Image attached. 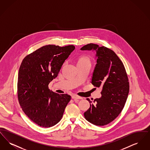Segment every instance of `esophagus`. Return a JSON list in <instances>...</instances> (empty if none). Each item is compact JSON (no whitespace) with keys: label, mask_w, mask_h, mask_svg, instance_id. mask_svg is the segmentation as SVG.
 <instances>
[{"label":"esophagus","mask_w":150,"mask_h":150,"mask_svg":"<svg viewBox=\"0 0 150 150\" xmlns=\"http://www.w3.org/2000/svg\"><path fill=\"white\" fill-rule=\"evenodd\" d=\"M72 99H76V100H77V99H83L82 97L79 96L78 95H76V94H73V95L72 96Z\"/></svg>","instance_id":"34e87169"}]
</instances>
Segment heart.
Listing matches in <instances>:
<instances>
[{
    "label": "heart",
    "instance_id": "heart-1",
    "mask_svg": "<svg viewBox=\"0 0 150 150\" xmlns=\"http://www.w3.org/2000/svg\"><path fill=\"white\" fill-rule=\"evenodd\" d=\"M86 62H90V61L88 57H86V56H81L78 58V59L77 61V64H84Z\"/></svg>",
    "mask_w": 150,
    "mask_h": 150
}]
</instances>
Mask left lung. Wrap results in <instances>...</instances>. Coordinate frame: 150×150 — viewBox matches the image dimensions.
Here are the masks:
<instances>
[{"instance_id": "1", "label": "left lung", "mask_w": 150, "mask_h": 150, "mask_svg": "<svg viewBox=\"0 0 150 150\" xmlns=\"http://www.w3.org/2000/svg\"><path fill=\"white\" fill-rule=\"evenodd\" d=\"M80 50L96 51L97 64L91 83L94 86H102V96L94 100L84 115L91 123L103 126L115 120L124 107L129 91L128 78L124 64L113 50L93 43Z\"/></svg>"}]
</instances>
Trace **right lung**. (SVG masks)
Listing matches in <instances>:
<instances>
[{"mask_svg": "<svg viewBox=\"0 0 150 150\" xmlns=\"http://www.w3.org/2000/svg\"><path fill=\"white\" fill-rule=\"evenodd\" d=\"M75 48L72 45H47L22 60L17 83L19 103L29 119L42 127L50 128L60 121L71 100L67 94L50 91L48 85Z\"/></svg>", "mask_w": 150, "mask_h": 150, "instance_id": "add662e5", "label": "right lung"}]
</instances>
